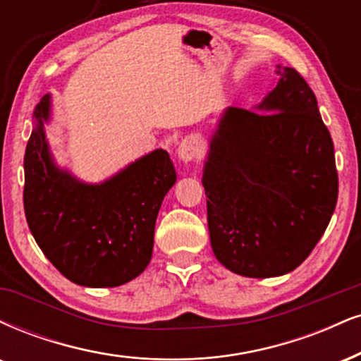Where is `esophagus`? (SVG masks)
I'll return each instance as SVG.
<instances>
[{
	"instance_id": "obj_1",
	"label": "esophagus",
	"mask_w": 361,
	"mask_h": 361,
	"mask_svg": "<svg viewBox=\"0 0 361 361\" xmlns=\"http://www.w3.org/2000/svg\"><path fill=\"white\" fill-rule=\"evenodd\" d=\"M200 154V142L195 137H186L178 146V159L183 163H190Z\"/></svg>"
}]
</instances>
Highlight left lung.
<instances>
[{
	"label": "left lung",
	"mask_w": 361,
	"mask_h": 361,
	"mask_svg": "<svg viewBox=\"0 0 361 361\" xmlns=\"http://www.w3.org/2000/svg\"><path fill=\"white\" fill-rule=\"evenodd\" d=\"M252 111L227 107L210 137L202 183L219 262L277 277L305 262L338 200L334 147L311 87L290 67Z\"/></svg>",
	"instance_id": "left-lung-1"
}]
</instances>
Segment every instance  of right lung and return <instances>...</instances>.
<instances>
[{
	"label": "right lung",
	"instance_id": "add662e5",
	"mask_svg": "<svg viewBox=\"0 0 361 361\" xmlns=\"http://www.w3.org/2000/svg\"><path fill=\"white\" fill-rule=\"evenodd\" d=\"M51 95L33 111L25 151V215L45 257L68 281L116 288L149 264L154 224L176 171L164 149L129 163L101 183H87L55 163L45 124Z\"/></svg>",
	"mask_w": 361,
	"mask_h": 361
}]
</instances>
